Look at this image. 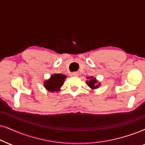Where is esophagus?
<instances>
[{
	"label": "esophagus",
	"instance_id": "1",
	"mask_svg": "<svg viewBox=\"0 0 145 145\" xmlns=\"http://www.w3.org/2000/svg\"><path fill=\"white\" fill-rule=\"evenodd\" d=\"M72 76H76V77L78 76V72H73L72 73Z\"/></svg>",
	"mask_w": 145,
	"mask_h": 145
}]
</instances>
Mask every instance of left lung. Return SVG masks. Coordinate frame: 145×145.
Masks as SVG:
<instances>
[{
	"label": "left lung",
	"instance_id": "obj_1",
	"mask_svg": "<svg viewBox=\"0 0 145 145\" xmlns=\"http://www.w3.org/2000/svg\"><path fill=\"white\" fill-rule=\"evenodd\" d=\"M89 78L90 79V80L89 81H87V84H88V86L89 87V88H92V89H95V88H97L98 87L100 86V84H99L98 85H96V84L97 83V81L96 80L95 78H92V77H91V78Z\"/></svg>",
	"mask_w": 145,
	"mask_h": 145
}]
</instances>
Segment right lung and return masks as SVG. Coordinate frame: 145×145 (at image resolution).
Segmentation results:
<instances>
[{
    "mask_svg": "<svg viewBox=\"0 0 145 145\" xmlns=\"http://www.w3.org/2000/svg\"><path fill=\"white\" fill-rule=\"evenodd\" d=\"M67 76L62 74H56L51 76L50 80L44 83V86L49 91H58L63 86L65 79Z\"/></svg>",
    "mask_w": 145,
    "mask_h": 145,
    "instance_id": "obj_1",
    "label": "right lung"
}]
</instances>
